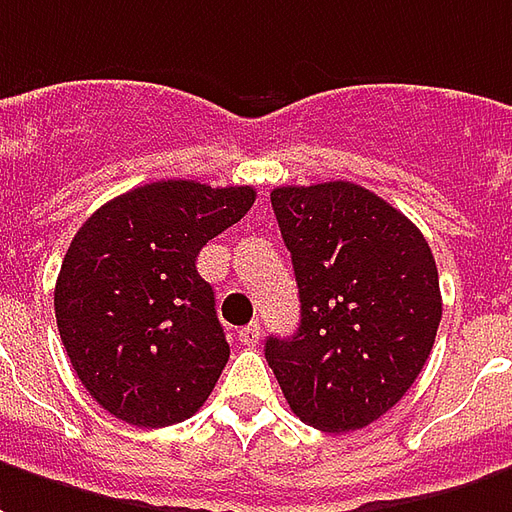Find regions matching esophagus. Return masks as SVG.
<instances>
[{"label": "esophagus", "instance_id": "obj_1", "mask_svg": "<svg viewBox=\"0 0 512 512\" xmlns=\"http://www.w3.org/2000/svg\"><path fill=\"white\" fill-rule=\"evenodd\" d=\"M238 339H241V344H246V347H257V344H260V323L244 325V328L238 331Z\"/></svg>", "mask_w": 512, "mask_h": 512}]
</instances>
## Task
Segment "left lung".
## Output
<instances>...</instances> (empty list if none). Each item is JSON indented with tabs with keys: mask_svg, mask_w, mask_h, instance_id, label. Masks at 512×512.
Segmentation results:
<instances>
[{
	"mask_svg": "<svg viewBox=\"0 0 512 512\" xmlns=\"http://www.w3.org/2000/svg\"><path fill=\"white\" fill-rule=\"evenodd\" d=\"M271 206L301 323L287 339L268 336V366L306 426L363 429L399 404L434 347L442 295L429 241L352 181L276 187Z\"/></svg>",
	"mask_w": 512,
	"mask_h": 512,
	"instance_id": "obj_1",
	"label": "left lung"
}]
</instances>
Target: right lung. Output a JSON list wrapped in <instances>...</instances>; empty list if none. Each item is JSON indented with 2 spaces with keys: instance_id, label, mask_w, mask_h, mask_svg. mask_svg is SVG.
<instances>
[{
  "instance_id": "1",
  "label": "right lung",
  "mask_w": 512,
  "mask_h": 512,
  "mask_svg": "<svg viewBox=\"0 0 512 512\" xmlns=\"http://www.w3.org/2000/svg\"><path fill=\"white\" fill-rule=\"evenodd\" d=\"M252 203V187L154 181L75 233L56 279V325L78 380L113 418L162 429L211 396L230 344L195 260Z\"/></svg>"
}]
</instances>
